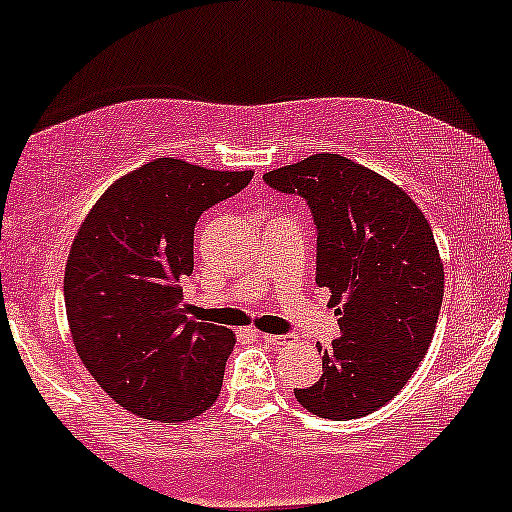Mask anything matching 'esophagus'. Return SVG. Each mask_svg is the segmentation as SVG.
<instances>
[{
  "instance_id": "34e87169",
  "label": "esophagus",
  "mask_w": 512,
  "mask_h": 512,
  "mask_svg": "<svg viewBox=\"0 0 512 512\" xmlns=\"http://www.w3.org/2000/svg\"><path fill=\"white\" fill-rule=\"evenodd\" d=\"M262 342L274 344V346H281V344H289L291 337H289V334H269V332H264V334H262Z\"/></svg>"
}]
</instances>
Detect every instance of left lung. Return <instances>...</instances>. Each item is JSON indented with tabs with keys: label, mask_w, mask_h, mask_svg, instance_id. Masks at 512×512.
Returning <instances> with one entry per match:
<instances>
[{
	"label": "left lung",
	"mask_w": 512,
	"mask_h": 512,
	"mask_svg": "<svg viewBox=\"0 0 512 512\" xmlns=\"http://www.w3.org/2000/svg\"><path fill=\"white\" fill-rule=\"evenodd\" d=\"M308 202L317 276L330 289L339 337L320 346L322 378L296 399L322 419L373 414L407 385L431 346L443 303V262L424 211L402 187L339 154L264 173Z\"/></svg>",
	"instance_id": "1"
}]
</instances>
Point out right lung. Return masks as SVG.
Listing matches in <instances>:
<instances>
[{"label":"right lung","mask_w":512,"mask_h":512,"mask_svg":"<svg viewBox=\"0 0 512 512\" xmlns=\"http://www.w3.org/2000/svg\"><path fill=\"white\" fill-rule=\"evenodd\" d=\"M252 170L156 158L115 180L76 233L64 305L88 373L120 407L180 424L219 397L236 334L180 308L199 216L238 195Z\"/></svg>","instance_id":"add662e5"}]
</instances>
